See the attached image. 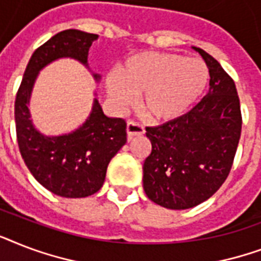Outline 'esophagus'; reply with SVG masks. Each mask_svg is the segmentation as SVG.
Instances as JSON below:
<instances>
[{
	"mask_svg": "<svg viewBox=\"0 0 261 261\" xmlns=\"http://www.w3.org/2000/svg\"><path fill=\"white\" fill-rule=\"evenodd\" d=\"M143 133H145V128H143L142 124H139L134 120L127 122V137H128V139H133L137 135H142Z\"/></svg>",
	"mask_w": 261,
	"mask_h": 261,
	"instance_id": "34e87169",
	"label": "esophagus"
}]
</instances>
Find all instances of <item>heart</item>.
Here are the masks:
<instances>
[{
    "instance_id": "heart-1",
    "label": "heart",
    "mask_w": 261,
    "mask_h": 261,
    "mask_svg": "<svg viewBox=\"0 0 261 261\" xmlns=\"http://www.w3.org/2000/svg\"><path fill=\"white\" fill-rule=\"evenodd\" d=\"M208 71L198 58L173 53H141L107 79V92L119 108L141 94L143 112L153 120H171L194 104L207 85Z\"/></svg>"
}]
</instances>
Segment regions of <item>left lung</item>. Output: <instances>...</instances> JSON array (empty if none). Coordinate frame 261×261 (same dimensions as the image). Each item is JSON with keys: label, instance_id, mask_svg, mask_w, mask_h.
<instances>
[{"label": "left lung", "instance_id": "8db88e82", "mask_svg": "<svg viewBox=\"0 0 261 261\" xmlns=\"http://www.w3.org/2000/svg\"><path fill=\"white\" fill-rule=\"evenodd\" d=\"M210 73L208 93L182 116L146 127L151 153L143 163V190L151 202L172 210L200 204L230 173L241 135L236 84L218 61L198 47Z\"/></svg>", "mask_w": 261, "mask_h": 261}]
</instances>
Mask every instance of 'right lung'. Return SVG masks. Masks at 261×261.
Returning <instances> with one entry per match:
<instances>
[{
  "instance_id": "obj_1",
  "label": "right lung",
  "mask_w": 261,
  "mask_h": 261,
  "mask_svg": "<svg viewBox=\"0 0 261 261\" xmlns=\"http://www.w3.org/2000/svg\"><path fill=\"white\" fill-rule=\"evenodd\" d=\"M98 36L79 30L54 35L35 50L16 94L14 120L21 157L46 190L62 198H85L104 184L107 167L127 141L126 120L108 118L94 98L90 116L70 134L46 137L30 119L31 92L38 73L58 58H73L87 66L88 51ZM96 80L100 75L93 74Z\"/></svg>"
}]
</instances>
